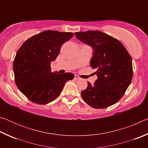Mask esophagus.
<instances>
[{
	"instance_id": "esophagus-1",
	"label": "esophagus",
	"mask_w": 148,
	"mask_h": 148,
	"mask_svg": "<svg viewBox=\"0 0 148 148\" xmlns=\"http://www.w3.org/2000/svg\"><path fill=\"white\" fill-rule=\"evenodd\" d=\"M74 79H79L80 77L78 76H77V75H75V76H74Z\"/></svg>"
}]
</instances>
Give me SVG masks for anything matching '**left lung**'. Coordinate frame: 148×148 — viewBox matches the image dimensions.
I'll use <instances>...</instances> for the list:
<instances>
[{
  "label": "left lung",
  "instance_id": "obj_1",
  "mask_svg": "<svg viewBox=\"0 0 148 148\" xmlns=\"http://www.w3.org/2000/svg\"><path fill=\"white\" fill-rule=\"evenodd\" d=\"M76 38L94 50L90 64L98 78L82 91L84 101L101 109L118 102L131 83L132 59L118 40L99 31L75 32Z\"/></svg>",
  "mask_w": 148,
  "mask_h": 148
}]
</instances>
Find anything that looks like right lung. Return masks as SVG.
Instances as JSON below:
<instances>
[{"instance_id":"add662e5","label":"right lung","mask_w":148,"mask_h":148,"mask_svg":"<svg viewBox=\"0 0 148 148\" xmlns=\"http://www.w3.org/2000/svg\"><path fill=\"white\" fill-rule=\"evenodd\" d=\"M72 32L46 31L31 37L21 45L14 61L15 82L19 91L30 101L46 104L56 99L65 83L72 79L71 72H51L54 61Z\"/></svg>"}]
</instances>
